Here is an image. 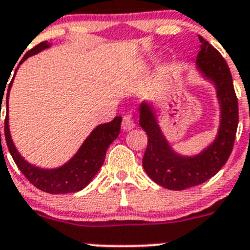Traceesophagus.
<instances>
[{"label": "esophagus", "instance_id": "1", "mask_svg": "<svg viewBox=\"0 0 250 250\" xmlns=\"http://www.w3.org/2000/svg\"><path fill=\"white\" fill-rule=\"evenodd\" d=\"M134 120L133 117H132V114H125V117H123L122 120V128L125 130H130L133 129L134 128Z\"/></svg>", "mask_w": 250, "mask_h": 250}]
</instances>
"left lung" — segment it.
Wrapping results in <instances>:
<instances>
[{"instance_id": "obj_1", "label": "left lung", "mask_w": 250, "mask_h": 250, "mask_svg": "<svg viewBox=\"0 0 250 250\" xmlns=\"http://www.w3.org/2000/svg\"><path fill=\"white\" fill-rule=\"evenodd\" d=\"M199 41L201 51L195 64L203 77L215 86L220 105L219 129L212 145L197 156H181L172 149L162 133L152 107L146 102L139 105V125L148 136L147 149L142 161L143 168L153 182L167 189L183 190L212 178L228 161L237 134L238 100L228 64L201 36Z\"/></svg>"}]
</instances>
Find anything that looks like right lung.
I'll use <instances>...</instances> for the list:
<instances>
[{
	"label": "right lung",
	"mask_w": 250,
	"mask_h": 250,
	"mask_svg": "<svg viewBox=\"0 0 250 250\" xmlns=\"http://www.w3.org/2000/svg\"><path fill=\"white\" fill-rule=\"evenodd\" d=\"M49 46L51 44L47 41L38 43L24 55L21 63L30 56L41 52L43 49L48 48ZM12 81L8 86V92L6 93L7 114L4 120V137H6L8 150L15 163L17 164V167L23 173L24 177L42 192L49 193V194H64V193H73L83 189L84 187L88 186L89 182L93 179L94 175L97 174L100 168L102 167L107 148L120 134L122 117H116L111 122L100 125L94 128L86 141L83 142L78 152L62 167L55 168V169H43V168L36 167L33 164L24 161L23 157H21L11 138L10 128H8V96H10ZM3 89L1 92L2 94H4ZM2 100H3V96L1 97V107Z\"/></svg>",
	"instance_id": "right-lung-1"
}]
</instances>
